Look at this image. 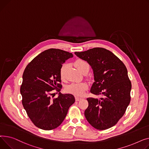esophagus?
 I'll return each instance as SVG.
<instances>
[{"mask_svg":"<svg viewBox=\"0 0 149 149\" xmlns=\"http://www.w3.org/2000/svg\"><path fill=\"white\" fill-rule=\"evenodd\" d=\"M75 99H76V101H79V100H80L81 99V97H75Z\"/></svg>","mask_w":149,"mask_h":149,"instance_id":"obj_1","label":"esophagus"}]
</instances>
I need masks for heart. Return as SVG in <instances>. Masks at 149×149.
<instances>
[{"instance_id": "1", "label": "heart", "mask_w": 149, "mask_h": 149, "mask_svg": "<svg viewBox=\"0 0 149 149\" xmlns=\"http://www.w3.org/2000/svg\"><path fill=\"white\" fill-rule=\"evenodd\" d=\"M74 65L81 72L85 67H89L88 64L85 61L82 59H77V61H76L74 63ZM66 67L67 65L64 64L60 68L59 73L62 79L64 78ZM87 88H88V85L85 82H74L68 85L65 88V91H67V93L73 94L74 95L81 96L84 94L85 90Z\"/></svg>"}]
</instances>
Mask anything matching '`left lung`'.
I'll return each instance as SVG.
<instances>
[{
    "label": "left lung",
    "instance_id": "left-lung-1",
    "mask_svg": "<svg viewBox=\"0 0 149 149\" xmlns=\"http://www.w3.org/2000/svg\"><path fill=\"white\" fill-rule=\"evenodd\" d=\"M74 54L87 61L93 69L94 82L90 92L103 96L100 100L87 98L85 118L96 129H109L123 116L130 102L132 85L127 68L117 56L104 48L95 47Z\"/></svg>",
    "mask_w": 149,
    "mask_h": 149
}]
</instances>
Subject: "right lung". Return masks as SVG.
<instances>
[{
	"instance_id": "1",
	"label": "right lung",
	"mask_w": 149,
	"mask_h": 149,
	"mask_svg": "<svg viewBox=\"0 0 149 149\" xmlns=\"http://www.w3.org/2000/svg\"><path fill=\"white\" fill-rule=\"evenodd\" d=\"M73 56L63 50L47 49L34 58L24 69L20 86L22 104L32 123L40 129L50 130L58 127L75 102L71 94L60 93L57 98L50 97L54 89L59 92L62 88L60 68Z\"/></svg>"
}]
</instances>
